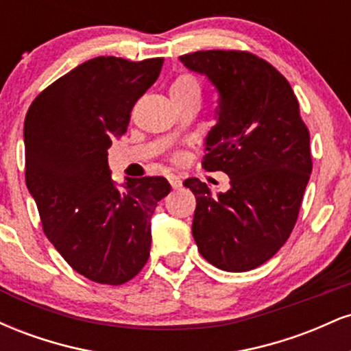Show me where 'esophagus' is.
I'll use <instances>...</instances> for the list:
<instances>
[{"mask_svg":"<svg viewBox=\"0 0 351 351\" xmlns=\"http://www.w3.org/2000/svg\"><path fill=\"white\" fill-rule=\"evenodd\" d=\"M168 181H170V184H171V188L173 189H178V188H181V180H180V176H176V175H168Z\"/></svg>","mask_w":351,"mask_h":351,"instance_id":"34e87169","label":"esophagus"}]
</instances>
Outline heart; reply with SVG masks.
Returning <instances> with one entry per match:
<instances>
[{
	"label": "heart",
	"instance_id": "heart-1",
	"mask_svg": "<svg viewBox=\"0 0 351 351\" xmlns=\"http://www.w3.org/2000/svg\"><path fill=\"white\" fill-rule=\"evenodd\" d=\"M199 92V84L198 80L195 77H191V75H180L178 79L173 82V86L170 88V94L171 92Z\"/></svg>",
	"mask_w": 351,
	"mask_h": 351
}]
</instances>
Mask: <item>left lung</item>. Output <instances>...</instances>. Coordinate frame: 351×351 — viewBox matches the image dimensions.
Wrapping results in <instances>:
<instances>
[{"label":"left lung","instance_id":"obj_1","mask_svg":"<svg viewBox=\"0 0 351 351\" xmlns=\"http://www.w3.org/2000/svg\"><path fill=\"white\" fill-rule=\"evenodd\" d=\"M206 75L219 102L204 140L203 168L224 171L229 189L184 180L196 196L193 237L208 263L245 272L269 261L295 226L312 173L310 135L291 84L243 51H198L180 58Z\"/></svg>","mask_w":351,"mask_h":351}]
</instances>
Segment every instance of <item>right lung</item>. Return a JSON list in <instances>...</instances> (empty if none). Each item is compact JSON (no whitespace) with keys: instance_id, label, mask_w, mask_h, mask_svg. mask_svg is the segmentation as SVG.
Listing matches in <instances>:
<instances>
[{"instance_id":"obj_1","label":"right lung","mask_w":351,"mask_h":351,"mask_svg":"<svg viewBox=\"0 0 351 351\" xmlns=\"http://www.w3.org/2000/svg\"><path fill=\"white\" fill-rule=\"evenodd\" d=\"M162 66V58L86 60L43 90L24 120L26 184L44 234L75 272L99 284H125L142 271L152 216L171 189L163 176L119 186L107 160Z\"/></svg>"}]
</instances>
